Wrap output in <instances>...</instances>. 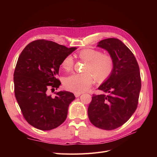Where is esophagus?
Returning a JSON list of instances; mask_svg holds the SVG:
<instances>
[{
  "mask_svg": "<svg viewBox=\"0 0 157 157\" xmlns=\"http://www.w3.org/2000/svg\"><path fill=\"white\" fill-rule=\"evenodd\" d=\"M80 95H81V94L80 93H75V96L76 97V98H78Z\"/></svg>",
  "mask_w": 157,
  "mask_h": 157,
  "instance_id": "34e87169",
  "label": "esophagus"
}]
</instances>
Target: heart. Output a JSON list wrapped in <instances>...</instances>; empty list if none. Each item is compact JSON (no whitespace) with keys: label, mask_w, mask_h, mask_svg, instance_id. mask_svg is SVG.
I'll return each instance as SVG.
<instances>
[{"label":"heart","mask_w":157,"mask_h":157,"mask_svg":"<svg viewBox=\"0 0 157 157\" xmlns=\"http://www.w3.org/2000/svg\"><path fill=\"white\" fill-rule=\"evenodd\" d=\"M78 57L87 61L84 71L86 72L75 73L66 78L64 86L66 89L75 93L86 91L96 79L98 82L107 80L112 74L115 61L113 56L109 54H102L100 50L92 48H86L80 51ZM74 59L69 55L61 62V67L65 71H69L73 69Z\"/></svg>","instance_id":"heart-1"}]
</instances>
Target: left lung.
<instances>
[{
	"instance_id": "obj_1",
	"label": "left lung",
	"mask_w": 157,
	"mask_h": 157,
	"mask_svg": "<svg viewBox=\"0 0 157 157\" xmlns=\"http://www.w3.org/2000/svg\"><path fill=\"white\" fill-rule=\"evenodd\" d=\"M98 46L113 56L115 67L98 88L104 94H93L88 115L95 126L111 130L124 124L136 110L141 86L140 67L131 50L118 39L102 40Z\"/></svg>"
}]
</instances>
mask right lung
Segmentation results:
<instances>
[{"instance_id": "right-lung-1", "label": "right lung", "mask_w": 157, "mask_h": 157, "mask_svg": "<svg viewBox=\"0 0 157 157\" xmlns=\"http://www.w3.org/2000/svg\"><path fill=\"white\" fill-rule=\"evenodd\" d=\"M77 49L44 39L27 44L19 56L13 73L14 93L26 121L41 130H50L65 121L68 107L75 99L67 91L48 94L58 88L56 78L63 59Z\"/></svg>"}]
</instances>
